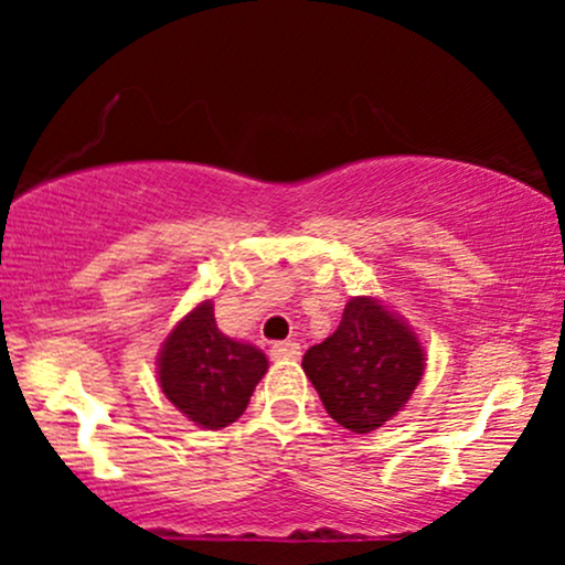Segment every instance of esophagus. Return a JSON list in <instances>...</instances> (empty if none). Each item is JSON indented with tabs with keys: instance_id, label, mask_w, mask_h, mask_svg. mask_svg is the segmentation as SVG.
<instances>
[{
	"instance_id": "obj_1",
	"label": "esophagus",
	"mask_w": 565,
	"mask_h": 565,
	"mask_svg": "<svg viewBox=\"0 0 565 565\" xmlns=\"http://www.w3.org/2000/svg\"><path fill=\"white\" fill-rule=\"evenodd\" d=\"M270 355L278 361H297L300 359V342H295V340L276 342V345L270 348Z\"/></svg>"
}]
</instances>
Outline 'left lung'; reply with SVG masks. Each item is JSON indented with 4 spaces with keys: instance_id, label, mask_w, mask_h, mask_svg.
I'll return each mask as SVG.
<instances>
[{
    "instance_id": "left-lung-1",
    "label": "left lung",
    "mask_w": 565,
    "mask_h": 565,
    "mask_svg": "<svg viewBox=\"0 0 565 565\" xmlns=\"http://www.w3.org/2000/svg\"><path fill=\"white\" fill-rule=\"evenodd\" d=\"M302 369L334 423L372 433L412 398L425 372V348L387 305L353 297L334 334L302 355Z\"/></svg>"
}]
</instances>
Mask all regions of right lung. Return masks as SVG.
I'll use <instances>...</instances> for the list:
<instances>
[{"mask_svg": "<svg viewBox=\"0 0 565 565\" xmlns=\"http://www.w3.org/2000/svg\"><path fill=\"white\" fill-rule=\"evenodd\" d=\"M157 369L161 393L178 412L204 430H220L242 417L268 359L249 342L220 332L215 305L204 300L161 342Z\"/></svg>", "mask_w": 565, "mask_h": 565, "instance_id": "1", "label": "right lung"}]
</instances>
